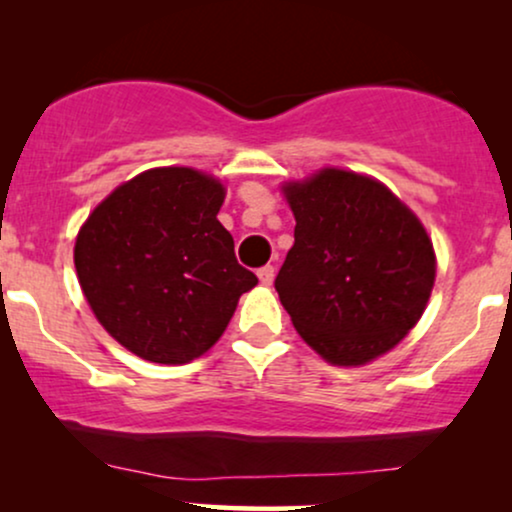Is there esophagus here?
Instances as JSON below:
<instances>
[{
	"label": "esophagus",
	"instance_id": "esophagus-1",
	"mask_svg": "<svg viewBox=\"0 0 512 512\" xmlns=\"http://www.w3.org/2000/svg\"><path fill=\"white\" fill-rule=\"evenodd\" d=\"M257 276H260V281L264 286H269L274 281V267L272 264H264V267L257 269Z\"/></svg>",
	"mask_w": 512,
	"mask_h": 512
}]
</instances>
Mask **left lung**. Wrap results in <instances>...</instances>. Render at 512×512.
Wrapping results in <instances>:
<instances>
[{
    "label": "left lung",
    "instance_id": "left-lung-1",
    "mask_svg": "<svg viewBox=\"0 0 512 512\" xmlns=\"http://www.w3.org/2000/svg\"><path fill=\"white\" fill-rule=\"evenodd\" d=\"M296 216L276 293L303 342L334 366L387 354L424 315L436 281L426 228L383 182L322 168L286 182Z\"/></svg>",
    "mask_w": 512,
    "mask_h": 512
}]
</instances>
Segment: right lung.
Returning <instances> with one entry per match:
<instances>
[{"instance_id":"add662e5","label":"right lung","mask_w":512,"mask_h":512,"mask_svg":"<svg viewBox=\"0 0 512 512\" xmlns=\"http://www.w3.org/2000/svg\"><path fill=\"white\" fill-rule=\"evenodd\" d=\"M226 187L195 168H151L91 211L74 267L110 337L151 363H190L219 342L257 284L216 219Z\"/></svg>"}]
</instances>
